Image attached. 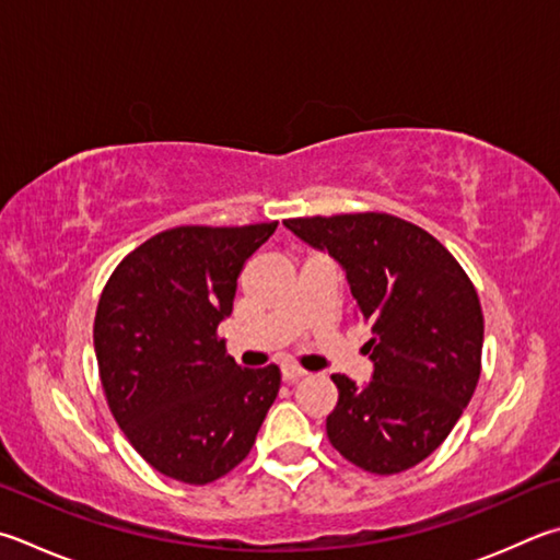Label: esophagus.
<instances>
[{
    "mask_svg": "<svg viewBox=\"0 0 560 560\" xmlns=\"http://www.w3.org/2000/svg\"><path fill=\"white\" fill-rule=\"evenodd\" d=\"M303 374H306V372H303L301 368H293V364H283V368H281V380L289 382V384L299 382Z\"/></svg>",
    "mask_w": 560,
    "mask_h": 560,
    "instance_id": "esophagus-1",
    "label": "esophagus"
}]
</instances>
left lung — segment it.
I'll return each instance as SVG.
<instances>
[{"label": "left lung", "mask_w": 560, "mask_h": 560, "mask_svg": "<svg viewBox=\"0 0 560 560\" xmlns=\"http://www.w3.org/2000/svg\"><path fill=\"white\" fill-rule=\"evenodd\" d=\"M328 252L372 328V380L332 374V448L374 475L425 460L448 439L480 380L485 320L460 264L429 232L386 212L283 220Z\"/></svg>", "instance_id": "obj_1"}]
</instances>
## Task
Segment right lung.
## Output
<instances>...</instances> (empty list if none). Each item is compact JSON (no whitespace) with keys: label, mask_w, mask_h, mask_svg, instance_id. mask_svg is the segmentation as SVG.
Instances as JSON below:
<instances>
[{"label":"right lung","mask_w":560,"mask_h":560,"mask_svg":"<svg viewBox=\"0 0 560 560\" xmlns=\"http://www.w3.org/2000/svg\"><path fill=\"white\" fill-rule=\"evenodd\" d=\"M279 222L159 232L119 261L95 313L109 411L161 475L208 485L249 455L279 394L277 364L242 370L218 338L237 277Z\"/></svg>","instance_id":"obj_1"}]
</instances>
